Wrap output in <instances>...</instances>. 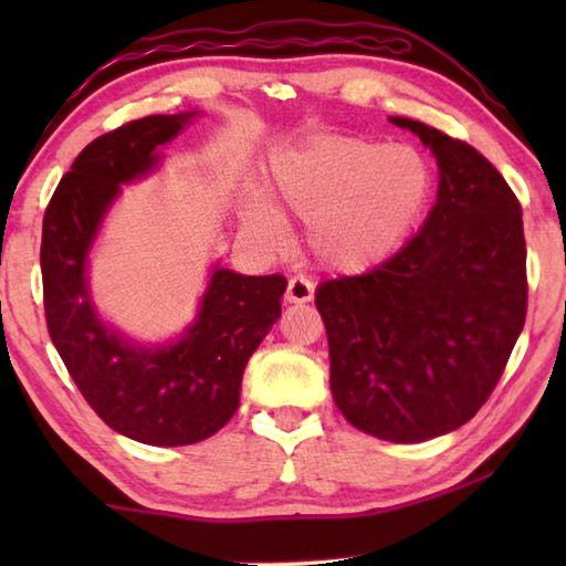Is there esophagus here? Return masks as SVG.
I'll return each instance as SVG.
<instances>
[{
    "label": "esophagus",
    "mask_w": 566,
    "mask_h": 566,
    "mask_svg": "<svg viewBox=\"0 0 566 566\" xmlns=\"http://www.w3.org/2000/svg\"><path fill=\"white\" fill-rule=\"evenodd\" d=\"M284 300L292 302V304L312 302L314 300V284L310 280H304V276H292L290 284H286Z\"/></svg>",
    "instance_id": "1"
}]
</instances>
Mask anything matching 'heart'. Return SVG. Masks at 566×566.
<instances>
[{
    "label": "heart",
    "instance_id": "heart-1",
    "mask_svg": "<svg viewBox=\"0 0 566 566\" xmlns=\"http://www.w3.org/2000/svg\"><path fill=\"white\" fill-rule=\"evenodd\" d=\"M437 175L424 151L361 137H312L272 161V197L306 222V247L332 272L357 274L401 252L432 205ZM260 242L282 239L280 212L264 199L244 207Z\"/></svg>",
    "mask_w": 566,
    "mask_h": 566
}]
</instances>
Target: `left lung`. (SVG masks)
Returning <instances> with one entry per match:
<instances>
[{
    "label": "left lung",
    "instance_id": "left-lung-1",
    "mask_svg": "<svg viewBox=\"0 0 566 566\" xmlns=\"http://www.w3.org/2000/svg\"><path fill=\"white\" fill-rule=\"evenodd\" d=\"M432 149L437 205L391 260L319 284L329 385L344 417L387 442H427L472 419L526 317L520 199L467 142L391 117Z\"/></svg>",
    "mask_w": 566,
    "mask_h": 566
}]
</instances>
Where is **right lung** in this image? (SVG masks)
<instances>
[{
	"mask_svg": "<svg viewBox=\"0 0 566 566\" xmlns=\"http://www.w3.org/2000/svg\"><path fill=\"white\" fill-rule=\"evenodd\" d=\"M195 112L151 114L102 134L80 151L44 212L42 286L46 329L87 405L104 424L151 447L195 444L239 407L249 357L280 319L282 274L214 270L185 337L139 347L94 312L87 254L122 187L157 167V147Z\"/></svg>",
	"mask_w": 566,
	"mask_h": 566,
	"instance_id": "obj_1",
	"label": "right lung"
}]
</instances>
